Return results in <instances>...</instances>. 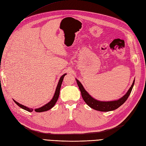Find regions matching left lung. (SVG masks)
<instances>
[{
	"label": "left lung",
	"mask_w": 146,
	"mask_h": 146,
	"mask_svg": "<svg viewBox=\"0 0 146 146\" xmlns=\"http://www.w3.org/2000/svg\"><path fill=\"white\" fill-rule=\"evenodd\" d=\"M76 82L81 91L82 98H83L84 102L86 103L89 107H91L92 109L101 111H109L111 110H114L120 107L122 104L125 102L127 99L128 98L134 84V80L131 86L129 88L128 91L127 92L126 94L124 96H123L121 99H119L117 100H114V101L102 102L99 101V100H97L94 98H92V97L88 94V92L85 90L84 87L83 86V85H82L80 82L77 80Z\"/></svg>",
	"instance_id": "left-lung-1"
}]
</instances>
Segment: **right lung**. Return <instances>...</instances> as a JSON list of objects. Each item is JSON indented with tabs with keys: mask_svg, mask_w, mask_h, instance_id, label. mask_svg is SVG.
Here are the masks:
<instances>
[{
	"mask_svg": "<svg viewBox=\"0 0 146 146\" xmlns=\"http://www.w3.org/2000/svg\"><path fill=\"white\" fill-rule=\"evenodd\" d=\"M66 74H64L63 76H61L60 78V80L58 81V85H57V88H56L55 94H54V96L53 97V98H52V99L50 100L49 102L47 103V104H46V105H45V106L39 108V109H35V111L36 112H42V111H47L48 110H50V109H52V108L55 106V103L57 102V100L58 99L59 94H60V88H61V85H62V81L63 80V78H64V76L66 75ZM14 102H15L20 107H21V109H23L27 110L28 111H29V112H31V111H33V109H29V108H28L27 107H25V106H24L23 105H21V104H19L18 102H16L15 100H14Z\"/></svg>",
	"mask_w": 146,
	"mask_h": 146,
	"instance_id": "1",
	"label": "right lung"
}]
</instances>
